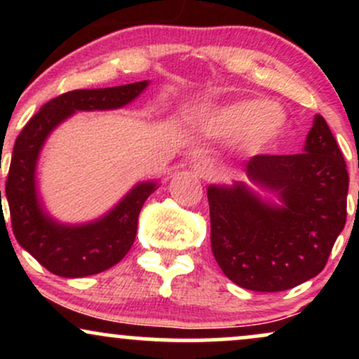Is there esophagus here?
Listing matches in <instances>:
<instances>
[{"label": "esophagus", "instance_id": "34e87169", "mask_svg": "<svg viewBox=\"0 0 359 359\" xmlns=\"http://www.w3.org/2000/svg\"><path fill=\"white\" fill-rule=\"evenodd\" d=\"M192 170L201 177H211L216 172V165H214L212 160L208 158V156H201V158L194 160Z\"/></svg>", "mask_w": 359, "mask_h": 359}]
</instances>
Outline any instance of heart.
Instances as JSON below:
<instances>
[{
	"mask_svg": "<svg viewBox=\"0 0 359 359\" xmlns=\"http://www.w3.org/2000/svg\"><path fill=\"white\" fill-rule=\"evenodd\" d=\"M205 130L219 138H240L246 151H269L287 128L282 111L265 101H241L208 114Z\"/></svg>",
	"mask_w": 359,
	"mask_h": 359,
	"instance_id": "1",
	"label": "heart"
}]
</instances>
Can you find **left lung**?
<instances>
[{"instance_id": "8db88e82", "label": "left lung", "mask_w": 359, "mask_h": 359, "mask_svg": "<svg viewBox=\"0 0 359 359\" xmlns=\"http://www.w3.org/2000/svg\"><path fill=\"white\" fill-rule=\"evenodd\" d=\"M266 203L246 184L209 185L211 248L236 285L282 292L319 275L346 224L349 175L325 119L316 114L302 154L255 155L243 163Z\"/></svg>"}]
</instances>
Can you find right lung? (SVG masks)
<instances>
[{
    "label": "right lung",
    "mask_w": 359,
    "mask_h": 359,
    "mask_svg": "<svg viewBox=\"0 0 359 359\" xmlns=\"http://www.w3.org/2000/svg\"><path fill=\"white\" fill-rule=\"evenodd\" d=\"M147 86L148 81H142L116 88L77 89L60 94L43 104L16 138L6 179L11 228L20 246L59 277L96 275L123 259L137 236L140 211L158 184H137L100 219L86 224H64L48 216L36 192L40 150L48 135L76 111L123 108L137 100Z\"/></svg>",
    "instance_id": "right-lung-1"
}]
</instances>
